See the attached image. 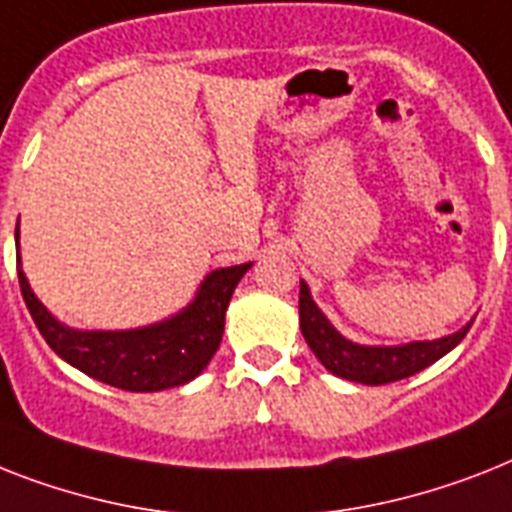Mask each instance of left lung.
Returning <instances> with one entry per match:
<instances>
[{"mask_svg": "<svg viewBox=\"0 0 512 512\" xmlns=\"http://www.w3.org/2000/svg\"><path fill=\"white\" fill-rule=\"evenodd\" d=\"M299 328H302V336L310 344V350L315 352V357L326 365V371L339 378H347V381H357V384L381 386L415 376L418 371L436 363L439 357L455 350L463 342V336L468 334L471 323L455 334L434 339V342H410L400 344V347H365V344L344 339L328 323L326 315L318 310L305 281H299Z\"/></svg>", "mask_w": 512, "mask_h": 512, "instance_id": "left-lung-1", "label": "left lung"}]
</instances>
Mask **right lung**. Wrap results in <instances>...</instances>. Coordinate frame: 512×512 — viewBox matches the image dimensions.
<instances>
[{
  "mask_svg": "<svg viewBox=\"0 0 512 512\" xmlns=\"http://www.w3.org/2000/svg\"><path fill=\"white\" fill-rule=\"evenodd\" d=\"M249 268L252 263L207 273L191 305L168 321L131 331H76L54 321V315L36 299L18 255L20 292L49 347L86 376L126 392L173 389L205 371L223 339L231 294Z\"/></svg>",
  "mask_w": 512,
  "mask_h": 512,
  "instance_id": "obj_1",
  "label": "right lung"
}]
</instances>
